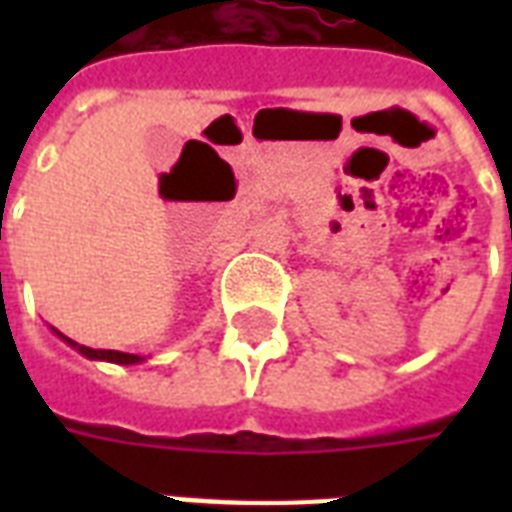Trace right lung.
<instances>
[{
    "label": "right lung",
    "mask_w": 512,
    "mask_h": 512,
    "mask_svg": "<svg viewBox=\"0 0 512 512\" xmlns=\"http://www.w3.org/2000/svg\"><path fill=\"white\" fill-rule=\"evenodd\" d=\"M60 337H63L71 348L79 350L82 356L92 358V361H111V364H140V361H143V358L135 356V353H122V350H95V348H87V345H79V342L74 340H68L66 335H60Z\"/></svg>",
    "instance_id": "add662e5"
}]
</instances>
